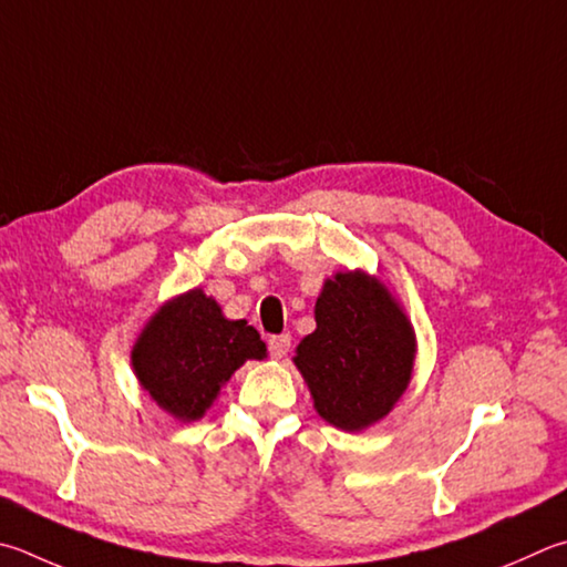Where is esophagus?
Instances as JSON below:
<instances>
[{"label": "esophagus", "mask_w": 567, "mask_h": 567, "mask_svg": "<svg viewBox=\"0 0 567 567\" xmlns=\"http://www.w3.org/2000/svg\"><path fill=\"white\" fill-rule=\"evenodd\" d=\"M290 344H292L290 334H277L267 339V347H270V354L275 359H282L287 352H290Z\"/></svg>", "instance_id": "1"}]
</instances>
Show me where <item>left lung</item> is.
<instances>
[{
    "label": "left lung",
    "instance_id": "obj_1",
    "mask_svg": "<svg viewBox=\"0 0 567 567\" xmlns=\"http://www.w3.org/2000/svg\"><path fill=\"white\" fill-rule=\"evenodd\" d=\"M317 329L297 344L317 414L342 431L384 419L414 372L416 334L401 305L377 277L337 272L315 305Z\"/></svg>",
    "mask_w": 567,
    "mask_h": 567
}]
</instances>
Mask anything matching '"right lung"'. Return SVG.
<instances>
[{
	"label": "right lung",
	"instance_id": "right-lung-1",
	"mask_svg": "<svg viewBox=\"0 0 567 567\" xmlns=\"http://www.w3.org/2000/svg\"><path fill=\"white\" fill-rule=\"evenodd\" d=\"M265 357L257 329L245 319L225 317L203 290H188L163 305L131 349L141 386L183 424L203 419L235 369Z\"/></svg>",
	"mask_w": 567,
	"mask_h": 567
}]
</instances>
